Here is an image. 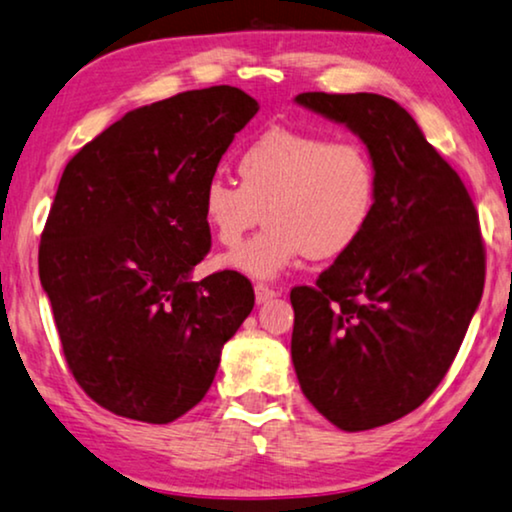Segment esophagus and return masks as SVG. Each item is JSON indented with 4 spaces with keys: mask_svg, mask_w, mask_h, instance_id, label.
<instances>
[{
    "mask_svg": "<svg viewBox=\"0 0 512 512\" xmlns=\"http://www.w3.org/2000/svg\"><path fill=\"white\" fill-rule=\"evenodd\" d=\"M278 295H281V292H278L276 288H269V285H264V283H257V285H255V299H257V304L269 302V299H274V297H278Z\"/></svg>",
    "mask_w": 512,
    "mask_h": 512,
    "instance_id": "34e87169",
    "label": "esophagus"
}]
</instances>
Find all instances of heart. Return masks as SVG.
Masks as SVG:
<instances>
[{
    "label": "heart",
    "mask_w": 512,
    "mask_h": 512,
    "mask_svg": "<svg viewBox=\"0 0 512 512\" xmlns=\"http://www.w3.org/2000/svg\"><path fill=\"white\" fill-rule=\"evenodd\" d=\"M241 185L222 175L201 189V217L220 245L267 220L220 264L252 278H276L302 257L335 260L367 234L379 203V173L356 140L269 128L238 156Z\"/></svg>",
    "instance_id": "1"
}]
</instances>
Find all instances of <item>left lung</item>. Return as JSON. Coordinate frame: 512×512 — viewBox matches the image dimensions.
Instances as JSON below:
<instances>
[{
  "label": "left lung",
  "instance_id": "1",
  "mask_svg": "<svg viewBox=\"0 0 512 512\" xmlns=\"http://www.w3.org/2000/svg\"><path fill=\"white\" fill-rule=\"evenodd\" d=\"M370 149L379 203L367 234L316 285L290 292L292 363L309 403L370 431L424 403L454 363L485 288L478 210L407 109L377 93H299Z\"/></svg>",
  "mask_w": 512,
  "mask_h": 512
}]
</instances>
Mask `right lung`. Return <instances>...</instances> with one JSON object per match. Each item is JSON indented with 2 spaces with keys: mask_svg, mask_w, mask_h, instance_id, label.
<instances>
[{
  "mask_svg": "<svg viewBox=\"0 0 512 512\" xmlns=\"http://www.w3.org/2000/svg\"><path fill=\"white\" fill-rule=\"evenodd\" d=\"M234 86L128 112L65 166L39 243L67 367L119 417L168 424L199 405L255 292L238 271L194 283L210 250L201 189L255 117Z\"/></svg>",
  "mask_w": 512,
  "mask_h": 512,
  "instance_id": "1",
  "label": "right lung"
}]
</instances>
